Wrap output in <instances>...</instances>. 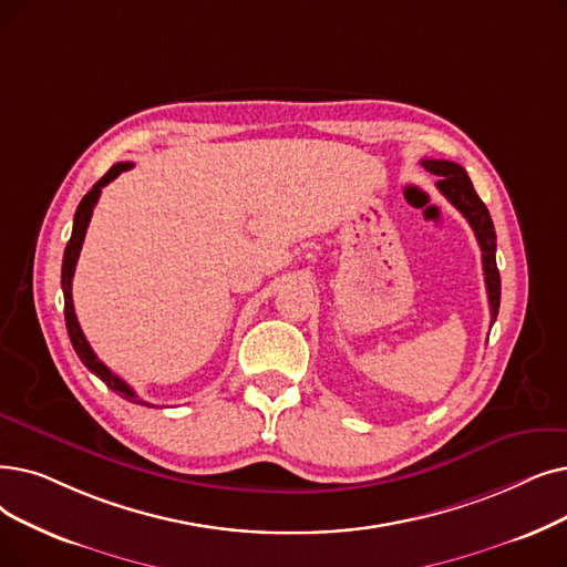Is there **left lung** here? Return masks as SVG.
<instances>
[{"instance_id":"1","label":"left lung","mask_w":567,"mask_h":567,"mask_svg":"<svg viewBox=\"0 0 567 567\" xmlns=\"http://www.w3.org/2000/svg\"><path fill=\"white\" fill-rule=\"evenodd\" d=\"M422 166L431 171V174L440 176L435 187L454 208H458V213L467 219V225L473 227L477 236L480 250H482L484 282H486L488 306H491V322H496V315L501 308V274L496 266V229H494V223H491V215L461 164L447 162V159H422Z\"/></svg>"}]
</instances>
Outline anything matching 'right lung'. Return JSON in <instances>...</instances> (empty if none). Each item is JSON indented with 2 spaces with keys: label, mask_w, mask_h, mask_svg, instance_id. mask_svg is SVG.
<instances>
[{
  "label": "right lung",
  "mask_w": 567,
  "mask_h": 567,
  "mask_svg": "<svg viewBox=\"0 0 567 567\" xmlns=\"http://www.w3.org/2000/svg\"><path fill=\"white\" fill-rule=\"evenodd\" d=\"M134 164L132 162H117L109 168V174L104 178L96 181L92 185V189L83 196V202L79 204L76 208V215H73V231H71V238L66 243L64 248V259H62V291H64V322H66V331H69V340L73 344V350H76L79 359L85 363L87 371H92L96 378H100L109 389H113L117 396H122L130 403H136V405H147V408H155L153 403H147L143 399L136 396V391L122 380L117 378L111 368H106L100 359H96V354L92 352L90 342L85 340L83 331H81V324H79V317L76 312H73V299H71V280H73V270H76V261H79V255H81V248H83V240H85V231H87V225H90V217H92V210L96 206V202H100V194H102V187H106L111 181H115L120 174H125V171H130Z\"/></svg>",
  "instance_id": "obj_1"
}]
</instances>
